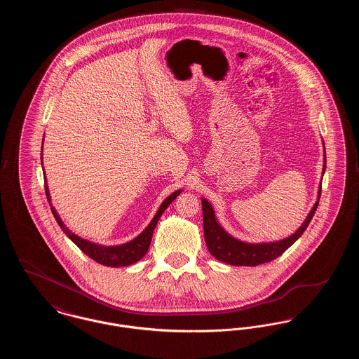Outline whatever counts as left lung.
Segmentation results:
<instances>
[{"instance_id":"obj_1","label":"left lung","mask_w":359,"mask_h":359,"mask_svg":"<svg viewBox=\"0 0 359 359\" xmlns=\"http://www.w3.org/2000/svg\"><path fill=\"white\" fill-rule=\"evenodd\" d=\"M325 171V165H323V172ZM320 194H322V187H319L318 202L313 205L311 212L308 214L307 219L297 229L294 234H292L288 238L281 239L277 242H269V243H246V242L233 238L223 230L221 224L217 221L211 205L205 199H202L203 229H205V245L208 248V252L217 259L230 265H237V266H256V265L273 261L277 257L281 256L306 231L319 205Z\"/></svg>"}]
</instances>
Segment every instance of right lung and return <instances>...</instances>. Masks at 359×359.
I'll return each mask as SVG.
<instances>
[{"label":"right lung","mask_w":359,"mask_h":359,"mask_svg":"<svg viewBox=\"0 0 359 359\" xmlns=\"http://www.w3.org/2000/svg\"><path fill=\"white\" fill-rule=\"evenodd\" d=\"M180 192H182V189L173 192L161 203L160 208L157 210V212L154 215V219H152V222L148 224V227L137 238L128 242V243L118 245V246H102V245H97V243L88 242L86 239L75 236L65 226V223L62 222V219L59 218V215H57V212L55 211L53 207H51V211L56 222L60 226V229L65 231V234L85 253L86 256L93 258L98 264L106 265V266H113V268L114 266H126V265L135 264L138 259H141L142 257L147 255V252L149 249V245H151V241H152V236H154V227L158 222L161 214L167 210V207L171 205L172 202L175 201V198ZM46 195H47L48 202H51L47 184H46Z\"/></svg>","instance_id":"right-lung-1"}]
</instances>
